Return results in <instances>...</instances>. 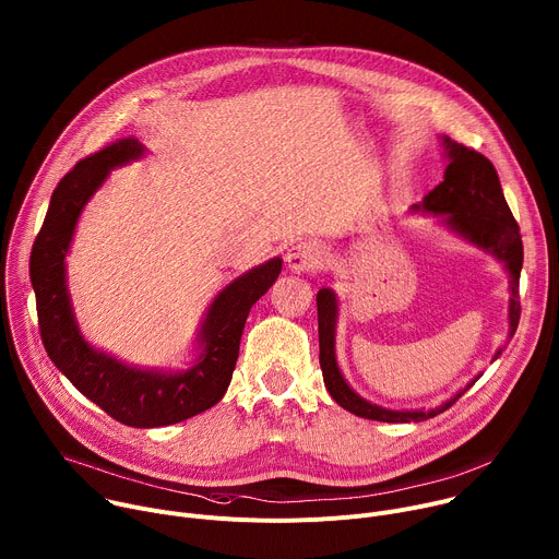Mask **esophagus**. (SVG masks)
Instances as JSON below:
<instances>
[{"label": "esophagus", "mask_w": 559, "mask_h": 559, "mask_svg": "<svg viewBox=\"0 0 559 559\" xmlns=\"http://www.w3.org/2000/svg\"><path fill=\"white\" fill-rule=\"evenodd\" d=\"M287 267L292 272H311V270H318L323 265L325 261V250L318 246V243H311V241H302V243H296L287 250Z\"/></svg>", "instance_id": "obj_1"}]
</instances>
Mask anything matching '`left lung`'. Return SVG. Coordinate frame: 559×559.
Masks as SVG:
<instances>
[{"mask_svg":"<svg viewBox=\"0 0 559 559\" xmlns=\"http://www.w3.org/2000/svg\"><path fill=\"white\" fill-rule=\"evenodd\" d=\"M447 170L440 186H436L420 205H414V212H431L442 216L444 225L460 234L464 241L477 246L480 250L493 254L504 263V270L511 276V300H509V336L515 334L520 323V272H522V236L520 227L507 205L498 173L489 158L475 152L462 143L442 136ZM318 307V347H321V369L328 391L334 401L352 412L354 416L378 420V423H423L429 420L444 409H449L457 397L475 384L471 380L464 389H460L451 401L442 403L436 409H416V412H395L373 405L360 397L343 378L336 362V318H338V300L330 287H323L316 294ZM502 347L496 352L493 360L500 358Z\"/></svg>","mask_w":559,"mask_h":559,"instance_id":"left-lung-1","label":"left lung"}]
</instances>
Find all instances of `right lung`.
Returning <instances> with one entry per match:
<instances>
[{"instance_id": "add662e5", "label": "right lung", "mask_w": 559, "mask_h": 559, "mask_svg": "<svg viewBox=\"0 0 559 559\" xmlns=\"http://www.w3.org/2000/svg\"><path fill=\"white\" fill-rule=\"evenodd\" d=\"M143 152V143L128 136L79 162L57 183L31 252L39 332L50 360L88 401L115 420L136 429L188 420L221 401L236 367L248 313L283 267L276 257L218 292L199 332L201 352L188 371L168 373L130 367L86 343L68 296L66 254L79 216L110 170L136 162Z\"/></svg>"}]
</instances>
